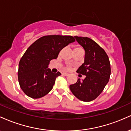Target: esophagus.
I'll return each mask as SVG.
<instances>
[{
	"mask_svg": "<svg viewBox=\"0 0 131 131\" xmlns=\"http://www.w3.org/2000/svg\"><path fill=\"white\" fill-rule=\"evenodd\" d=\"M62 75H63V76H69V74L67 73H63Z\"/></svg>",
	"mask_w": 131,
	"mask_h": 131,
	"instance_id": "1",
	"label": "esophagus"
}]
</instances>
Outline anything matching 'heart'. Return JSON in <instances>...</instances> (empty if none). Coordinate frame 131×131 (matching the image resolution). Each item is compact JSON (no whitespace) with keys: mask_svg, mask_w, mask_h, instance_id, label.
<instances>
[{"mask_svg":"<svg viewBox=\"0 0 131 131\" xmlns=\"http://www.w3.org/2000/svg\"><path fill=\"white\" fill-rule=\"evenodd\" d=\"M82 49L81 47H76L74 48V50H78V49Z\"/></svg>","mask_w":131,"mask_h":131,"instance_id":"heart-1","label":"heart"}]
</instances>
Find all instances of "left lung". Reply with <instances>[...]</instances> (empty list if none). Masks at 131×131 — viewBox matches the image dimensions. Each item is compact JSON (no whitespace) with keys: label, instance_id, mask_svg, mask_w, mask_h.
I'll return each mask as SVG.
<instances>
[{"label":"left lung","instance_id":"1","mask_svg":"<svg viewBox=\"0 0 131 131\" xmlns=\"http://www.w3.org/2000/svg\"><path fill=\"white\" fill-rule=\"evenodd\" d=\"M74 37L85 50L84 63L76 72L85 78L82 81L78 79L76 83L70 85V89L76 98L91 102L101 94L108 82L110 63L105 51L94 40L87 37Z\"/></svg>","mask_w":131,"mask_h":131}]
</instances>
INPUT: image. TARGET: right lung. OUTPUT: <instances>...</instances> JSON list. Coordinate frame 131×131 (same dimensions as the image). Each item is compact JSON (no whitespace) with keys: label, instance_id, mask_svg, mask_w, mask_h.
<instances>
[{"label":"right lung","instance_id":"1","mask_svg":"<svg viewBox=\"0 0 131 131\" xmlns=\"http://www.w3.org/2000/svg\"><path fill=\"white\" fill-rule=\"evenodd\" d=\"M74 41L71 36H45L28 47L19 61L18 71L19 86L26 95L39 99L52 89L61 73H52L48 68L49 63L57 58L64 47Z\"/></svg>","mask_w":131,"mask_h":131}]
</instances>
